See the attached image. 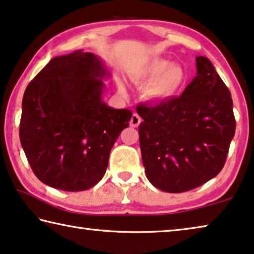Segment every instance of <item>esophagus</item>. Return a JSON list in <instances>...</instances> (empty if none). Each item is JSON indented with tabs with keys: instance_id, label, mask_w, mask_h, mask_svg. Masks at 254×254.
I'll use <instances>...</instances> for the list:
<instances>
[{
	"instance_id": "34e87169",
	"label": "esophagus",
	"mask_w": 254,
	"mask_h": 254,
	"mask_svg": "<svg viewBox=\"0 0 254 254\" xmlns=\"http://www.w3.org/2000/svg\"><path fill=\"white\" fill-rule=\"evenodd\" d=\"M142 122V119H140V117L137 114H132L131 118H130V126L131 127H137L138 125Z\"/></svg>"
}]
</instances>
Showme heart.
I'll return each mask as SVG.
<instances>
[{
  "label": "heart",
  "mask_w": 254,
  "mask_h": 254,
  "mask_svg": "<svg viewBox=\"0 0 254 254\" xmlns=\"http://www.w3.org/2000/svg\"><path fill=\"white\" fill-rule=\"evenodd\" d=\"M146 84H151L146 95L151 100H168L177 95L186 83V71L179 64L157 59L150 62L143 71Z\"/></svg>",
  "instance_id": "obj_1"
}]
</instances>
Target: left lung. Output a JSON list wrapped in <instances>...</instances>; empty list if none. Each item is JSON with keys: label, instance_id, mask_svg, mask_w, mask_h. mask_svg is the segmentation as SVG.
<instances>
[{"label": "left lung", "instance_id": "8db88e82", "mask_svg": "<svg viewBox=\"0 0 254 254\" xmlns=\"http://www.w3.org/2000/svg\"><path fill=\"white\" fill-rule=\"evenodd\" d=\"M181 96L136 107L139 145L150 183L167 193L203 185L220 173L235 134L228 87L208 58Z\"/></svg>", "mask_w": 254, "mask_h": 254}]
</instances>
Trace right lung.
<instances>
[{
    "label": "right lung",
    "instance_id": "add662e5",
    "mask_svg": "<svg viewBox=\"0 0 254 254\" xmlns=\"http://www.w3.org/2000/svg\"><path fill=\"white\" fill-rule=\"evenodd\" d=\"M105 76L102 61L79 50L53 58L27 86L19 136L44 184L79 192L104 176L112 146L131 118L128 109L102 101Z\"/></svg>",
    "mask_w": 254,
    "mask_h": 254
}]
</instances>
